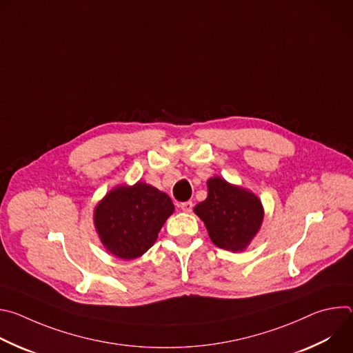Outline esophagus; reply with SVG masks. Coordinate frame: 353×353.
Returning a JSON list of instances; mask_svg holds the SVG:
<instances>
[{
	"label": "esophagus",
	"mask_w": 353,
	"mask_h": 353,
	"mask_svg": "<svg viewBox=\"0 0 353 353\" xmlns=\"http://www.w3.org/2000/svg\"><path fill=\"white\" fill-rule=\"evenodd\" d=\"M180 208H181L183 212L190 214V212L192 211V203H191V201H187V203H183V204L180 205Z\"/></svg>",
	"instance_id": "obj_1"
}]
</instances>
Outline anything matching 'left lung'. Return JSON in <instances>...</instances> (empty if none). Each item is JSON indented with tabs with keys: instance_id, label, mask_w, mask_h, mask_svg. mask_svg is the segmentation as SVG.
<instances>
[{
	"instance_id": "obj_1",
	"label": "left lung",
	"mask_w": 353,
	"mask_h": 353,
	"mask_svg": "<svg viewBox=\"0 0 353 353\" xmlns=\"http://www.w3.org/2000/svg\"><path fill=\"white\" fill-rule=\"evenodd\" d=\"M207 187L208 196L195 205L194 214L204 222L216 247L233 253L245 250L264 221L261 199L219 176L208 179Z\"/></svg>"
}]
</instances>
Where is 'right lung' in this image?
I'll use <instances>...</instances> for the list:
<instances>
[{"mask_svg": "<svg viewBox=\"0 0 353 353\" xmlns=\"http://www.w3.org/2000/svg\"><path fill=\"white\" fill-rule=\"evenodd\" d=\"M173 212L170 196L157 187L143 181L119 184L96 204L93 225L110 254L134 260L155 244Z\"/></svg>", "mask_w": 353, "mask_h": 353, "instance_id": "right-lung-1", "label": "right lung"}]
</instances>
